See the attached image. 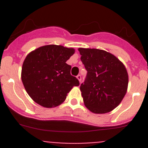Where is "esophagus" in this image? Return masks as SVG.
Listing matches in <instances>:
<instances>
[{
    "label": "esophagus",
    "mask_w": 148,
    "mask_h": 148,
    "mask_svg": "<svg viewBox=\"0 0 148 148\" xmlns=\"http://www.w3.org/2000/svg\"><path fill=\"white\" fill-rule=\"evenodd\" d=\"M77 79L79 80V82L80 83H81V79H82V77H81V75H78L77 77Z\"/></svg>",
    "instance_id": "obj_1"
}]
</instances>
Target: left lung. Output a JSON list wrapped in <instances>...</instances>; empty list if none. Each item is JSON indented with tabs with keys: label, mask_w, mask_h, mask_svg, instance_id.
<instances>
[{
	"label": "left lung",
	"mask_w": 148,
	"mask_h": 148,
	"mask_svg": "<svg viewBox=\"0 0 148 148\" xmlns=\"http://www.w3.org/2000/svg\"><path fill=\"white\" fill-rule=\"evenodd\" d=\"M81 61L87 71L80 86L86 108L95 114H105L117 107L126 95V67L112 53L97 49L79 48Z\"/></svg>",
	"instance_id": "obj_1"
}]
</instances>
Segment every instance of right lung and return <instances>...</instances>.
Listing matches in <instances>:
<instances>
[{
    "label": "right lung",
    "instance_id": "1",
    "mask_svg": "<svg viewBox=\"0 0 148 148\" xmlns=\"http://www.w3.org/2000/svg\"><path fill=\"white\" fill-rule=\"evenodd\" d=\"M75 52L73 48L46 45L26 56L21 69V80L30 97L46 108H53L65 101L67 94L79 80L70 74L66 61Z\"/></svg>",
    "mask_w": 148,
    "mask_h": 148
}]
</instances>
